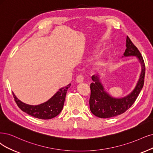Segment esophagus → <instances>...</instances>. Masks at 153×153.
<instances>
[{
    "mask_svg": "<svg viewBox=\"0 0 153 153\" xmlns=\"http://www.w3.org/2000/svg\"><path fill=\"white\" fill-rule=\"evenodd\" d=\"M76 81L77 83H81L84 81V77L82 75H79L76 78Z\"/></svg>",
    "mask_w": 153,
    "mask_h": 153,
    "instance_id": "34e87169",
    "label": "esophagus"
}]
</instances>
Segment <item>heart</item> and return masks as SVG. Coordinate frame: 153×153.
Instances as JSON below:
<instances>
[{"label": "heart", "mask_w": 153, "mask_h": 153, "mask_svg": "<svg viewBox=\"0 0 153 153\" xmlns=\"http://www.w3.org/2000/svg\"><path fill=\"white\" fill-rule=\"evenodd\" d=\"M105 58H106V52L105 50H102L100 52L99 56H98L97 60L94 63V67L96 69H98L102 67L105 64Z\"/></svg>", "instance_id": "b5f03b06"}]
</instances>
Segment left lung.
I'll list each match as a JSON object with an SVG mask.
<instances>
[{
  "instance_id": "left-lung-1",
  "label": "left lung",
  "mask_w": 153,
  "mask_h": 153,
  "mask_svg": "<svg viewBox=\"0 0 153 153\" xmlns=\"http://www.w3.org/2000/svg\"><path fill=\"white\" fill-rule=\"evenodd\" d=\"M131 56H135L139 61L141 65V72L136 86L126 97L120 98L112 97L105 90L98 76L93 75L91 77L93 82L90 84L91 96L89 99V108L95 116L107 118L120 115L126 111L136 100L144 86L145 64L139 50L127 36L126 49L122 57Z\"/></svg>"
}]
</instances>
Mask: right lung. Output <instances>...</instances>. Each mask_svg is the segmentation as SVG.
<instances>
[{"mask_svg": "<svg viewBox=\"0 0 153 153\" xmlns=\"http://www.w3.org/2000/svg\"><path fill=\"white\" fill-rule=\"evenodd\" d=\"M71 84L59 89L53 97L46 102L38 105H31L25 103L16 97L14 93L13 97L19 108L28 115L39 119H51L57 116L63 108L65 96L68 88Z\"/></svg>", "mask_w": 153, "mask_h": 153, "instance_id": "obj_1", "label": "right lung"}]
</instances>
